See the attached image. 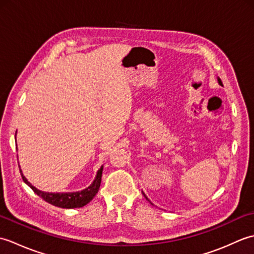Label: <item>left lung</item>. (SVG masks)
<instances>
[{"instance_id": "1", "label": "left lung", "mask_w": 254, "mask_h": 254, "mask_svg": "<svg viewBox=\"0 0 254 254\" xmlns=\"http://www.w3.org/2000/svg\"><path fill=\"white\" fill-rule=\"evenodd\" d=\"M217 82H218V84H219V85H222V80H220V78H219V77H217ZM143 194H144V193H143ZM144 196L146 197L147 201H149V199L147 198V196H146V195H145V194H144ZM149 202H150V201H149ZM150 204H152V203H150Z\"/></svg>"}]
</instances>
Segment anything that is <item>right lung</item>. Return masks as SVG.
<instances>
[{"instance_id": "right-lung-1", "label": "right lung", "mask_w": 254, "mask_h": 254, "mask_svg": "<svg viewBox=\"0 0 254 254\" xmlns=\"http://www.w3.org/2000/svg\"><path fill=\"white\" fill-rule=\"evenodd\" d=\"M15 136H16V134H15ZM102 169H104V166H101L99 170L97 171V175L95 177V180L93 181V183H91L88 188L84 189V190H82V191L66 192V193H53V192L41 191V190H39V189H37L36 187L32 186L31 183L26 179V177L23 175V171H21L20 166H19L21 178H23V180L26 185L30 187L32 189V191H34L37 195H39L42 199H45L46 202L55 205V206L62 207V208H77V207H83L86 204H88L91 199L95 197L97 192H98V190H99Z\"/></svg>"}]
</instances>
